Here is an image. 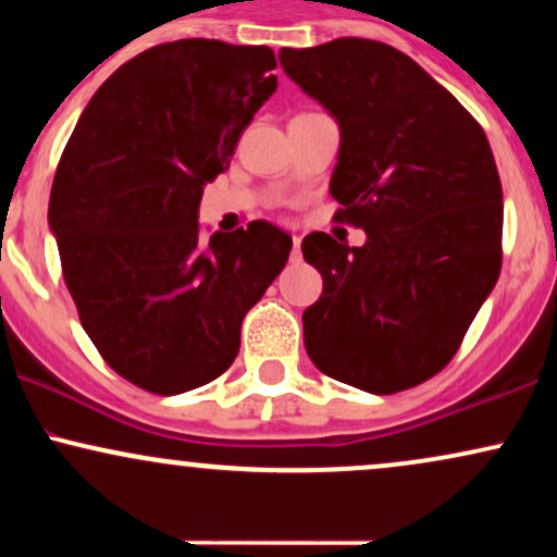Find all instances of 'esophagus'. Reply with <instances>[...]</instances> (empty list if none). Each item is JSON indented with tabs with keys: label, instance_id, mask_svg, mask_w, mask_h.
Masks as SVG:
<instances>
[{
	"label": "esophagus",
	"instance_id": "esophagus-1",
	"mask_svg": "<svg viewBox=\"0 0 557 557\" xmlns=\"http://www.w3.org/2000/svg\"><path fill=\"white\" fill-rule=\"evenodd\" d=\"M290 261H300V238L293 235V251H290Z\"/></svg>",
	"mask_w": 557,
	"mask_h": 557
}]
</instances>
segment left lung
Here are the masks:
<instances>
[{
  "mask_svg": "<svg viewBox=\"0 0 557 557\" xmlns=\"http://www.w3.org/2000/svg\"><path fill=\"white\" fill-rule=\"evenodd\" d=\"M280 65L341 125L330 194L350 248L300 243L324 287L304 311L319 372L374 395L426 382L456 356L503 264V188L482 125L411 57L369 38L283 49Z\"/></svg>",
  "mask_w": 557,
  "mask_h": 557,
  "instance_id": "1",
  "label": "left lung"
}]
</instances>
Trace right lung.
<instances>
[{"mask_svg": "<svg viewBox=\"0 0 557 557\" xmlns=\"http://www.w3.org/2000/svg\"><path fill=\"white\" fill-rule=\"evenodd\" d=\"M270 47L181 38L114 70L83 110L49 227L83 330L120 376L177 395L227 372L290 235L257 220L198 235L203 185L277 88Z\"/></svg>", "mask_w": 557, "mask_h": 557, "instance_id": "1", "label": "right lung"}]
</instances>
